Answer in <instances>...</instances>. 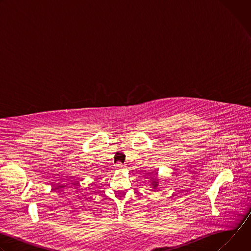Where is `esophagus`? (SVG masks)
Returning a JSON list of instances; mask_svg holds the SVG:
<instances>
[{
  "label": "esophagus",
  "mask_w": 251,
  "mask_h": 251,
  "mask_svg": "<svg viewBox=\"0 0 251 251\" xmlns=\"http://www.w3.org/2000/svg\"><path fill=\"white\" fill-rule=\"evenodd\" d=\"M115 169H116L117 171L121 172V171H123V170H124V165H122L121 163H117V164L115 165Z\"/></svg>",
  "instance_id": "esophagus-1"
}]
</instances>
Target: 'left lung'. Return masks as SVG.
<instances>
[{
    "label": "left lung",
    "mask_w": 251,
    "mask_h": 251,
    "mask_svg": "<svg viewBox=\"0 0 251 251\" xmlns=\"http://www.w3.org/2000/svg\"><path fill=\"white\" fill-rule=\"evenodd\" d=\"M159 180H158V173H156L152 177H151V186H152V188H153V190L152 191H154V190H156L157 189V187L159 186Z\"/></svg>",
    "instance_id": "obj_1"
}]
</instances>
